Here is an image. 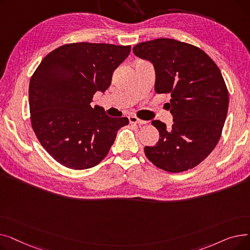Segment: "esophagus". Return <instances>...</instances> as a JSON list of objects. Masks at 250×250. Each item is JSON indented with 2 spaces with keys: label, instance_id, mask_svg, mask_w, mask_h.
Here are the masks:
<instances>
[{
  "label": "esophagus",
  "instance_id": "esophagus-1",
  "mask_svg": "<svg viewBox=\"0 0 250 250\" xmlns=\"http://www.w3.org/2000/svg\"><path fill=\"white\" fill-rule=\"evenodd\" d=\"M128 121L129 124H139V125H144V124H147V122L145 121H142L140 118H138L137 116H128Z\"/></svg>",
  "mask_w": 250,
  "mask_h": 250
}]
</instances>
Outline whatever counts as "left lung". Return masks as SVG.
Segmentation results:
<instances>
[{
  "mask_svg": "<svg viewBox=\"0 0 250 250\" xmlns=\"http://www.w3.org/2000/svg\"><path fill=\"white\" fill-rule=\"evenodd\" d=\"M155 68L157 93L170 94L172 127L153 121L160 138L145 147L147 158L168 172L187 171L211 154L221 138L229 93L220 69L206 52L171 38H158L133 47Z\"/></svg>",
  "mask_w": 250,
  "mask_h": 250,
  "instance_id": "8db88e82",
  "label": "left lung"
}]
</instances>
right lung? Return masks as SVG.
Wrapping results in <instances>:
<instances>
[{"label":"right lung","instance_id":"add662e5","mask_svg":"<svg viewBox=\"0 0 250 250\" xmlns=\"http://www.w3.org/2000/svg\"><path fill=\"white\" fill-rule=\"evenodd\" d=\"M130 45L76 42L62 45L39 63L29 83L31 125L45 151L75 170L94 167L110 150L127 117H110L91 106L111 84Z\"/></svg>","mask_w":250,"mask_h":250}]
</instances>
